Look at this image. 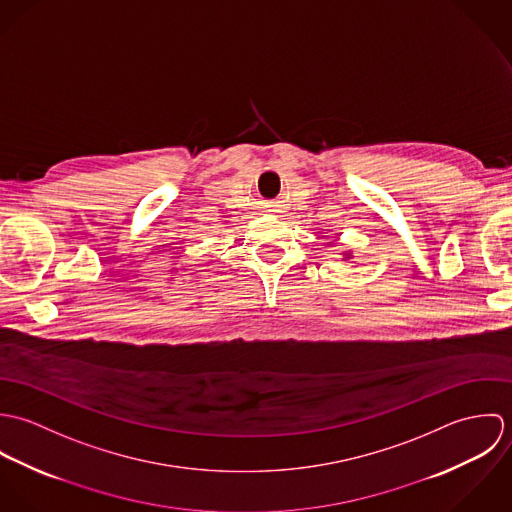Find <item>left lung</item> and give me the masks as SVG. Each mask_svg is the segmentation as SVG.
<instances>
[{"label":"left lung","instance_id":"1","mask_svg":"<svg viewBox=\"0 0 512 512\" xmlns=\"http://www.w3.org/2000/svg\"><path fill=\"white\" fill-rule=\"evenodd\" d=\"M353 258V254L351 252H345V260H351Z\"/></svg>","mask_w":512,"mask_h":512}]
</instances>
